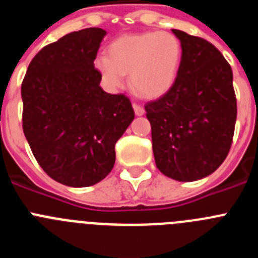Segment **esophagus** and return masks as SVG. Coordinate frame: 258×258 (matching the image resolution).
<instances>
[{"instance_id":"esophagus-1","label":"esophagus","mask_w":258,"mask_h":258,"mask_svg":"<svg viewBox=\"0 0 258 258\" xmlns=\"http://www.w3.org/2000/svg\"><path fill=\"white\" fill-rule=\"evenodd\" d=\"M133 108H134V113H136L137 116H142L143 113H145V108H143L141 104L133 103Z\"/></svg>"}]
</instances>
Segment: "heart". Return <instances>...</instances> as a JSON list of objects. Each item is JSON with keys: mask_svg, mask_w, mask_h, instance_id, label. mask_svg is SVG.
Segmentation results:
<instances>
[{"mask_svg": "<svg viewBox=\"0 0 258 258\" xmlns=\"http://www.w3.org/2000/svg\"><path fill=\"white\" fill-rule=\"evenodd\" d=\"M182 58V46L170 32H141L116 38L109 45V56L94 60L97 71L109 89L124 85L125 74L142 97L157 98L174 84Z\"/></svg>", "mask_w": 258, "mask_h": 258, "instance_id": "b5f03b06", "label": "heart"}]
</instances>
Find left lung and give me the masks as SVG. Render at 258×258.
Wrapping results in <instances>:
<instances>
[{
    "instance_id": "left-lung-1",
    "label": "left lung",
    "mask_w": 258,
    "mask_h": 258,
    "mask_svg": "<svg viewBox=\"0 0 258 258\" xmlns=\"http://www.w3.org/2000/svg\"><path fill=\"white\" fill-rule=\"evenodd\" d=\"M182 58L172 88L146 103L157 169L191 182L212 174L226 159L236 121L232 71L207 40L172 29Z\"/></svg>"
}]
</instances>
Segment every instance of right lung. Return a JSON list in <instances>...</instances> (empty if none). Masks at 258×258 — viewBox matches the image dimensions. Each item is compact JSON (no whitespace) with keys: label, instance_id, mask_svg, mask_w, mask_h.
Segmentation results:
<instances>
[{"label":"right lung","instance_id":"right-lung-1","mask_svg":"<svg viewBox=\"0 0 258 258\" xmlns=\"http://www.w3.org/2000/svg\"><path fill=\"white\" fill-rule=\"evenodd\" d=\"M106 31L85 28L46 45L22 83L23 132L54 181L86 187L113 168L115 145L134 118L129 98L99 86L94 67Z\"/></svg>","mask_w":258,"mask_h":258}]
</instances>
